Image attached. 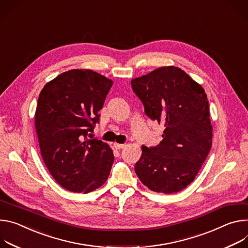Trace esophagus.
<instances>
[{
  "mask_svg": "<svg viewBox=\"0 0 248 248\" xmlns=\"http://www.w3.org/2000/svg\"><path fill=\"white\" fill-rule=\"evenodd\" d=\"M126 145L125 144H118V143H114L113 144V147L116 149V150H120V149H123Z\"/></svg>",
  "mask_w": 248,
  "mask_h": 248,
  "instance_id": "obj_1",
  "label": "esophagus"
}]
</instances>
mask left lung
Here are the masks:
<instances>
[{
	"mask_svg": "<svg viewBox=\"0 0 248 248\" xmlns=\"http://www.w3.org/2000/svg\"><path fill=\"white\" fill-rule=\"evenodd\" d=\"M131 85L146 114L166 127L158 146L142 147L135 172L150 190L176 193L194 180L212 147L213 128L205 91L174 66L135 78Z\"/></svg>",
	"mask_w": 248,
	"mask_h": 248,
	"instance_id": "1",
	"label": "left lung"
}]
</instances>
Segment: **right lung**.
<instances>
[{
  "mask_svg": "<svg viewBox=\"0 0 248 248\" xmlns=\"http://www.w3.org/2000/svg\"><path fill=\"white\" fill-rule=\"evenodd\" d=\"M112 85V79L96 72L74 69L48 81L40 92L34 122L41 155L66 190L89 193L108 178L113 152L102 141L88 139V134L93 132Z\"/></svg>",
  "mask_w": 248,
  "mask_h": 248,
  "instance_id": "1",
  "label": "right lung"
}]
</instances>
